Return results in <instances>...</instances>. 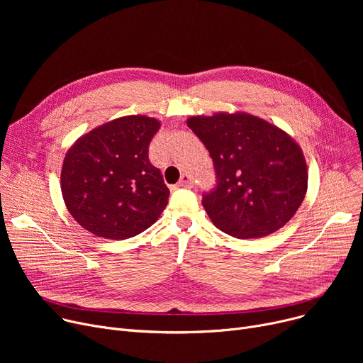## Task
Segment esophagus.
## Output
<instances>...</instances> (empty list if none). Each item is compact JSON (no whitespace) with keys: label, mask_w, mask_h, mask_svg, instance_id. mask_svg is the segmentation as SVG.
I'll list each match as a JSON object with an SVG mask.
<instances>
[{"label":"esophagus","mask_w":363,"mask_h":363,"mask_svg":"<svg viewBox=\"0 0 363 363\" xmlns=\"http://www.w3.org/2000/svg\"><path fill=\"white\" fill-rule=\"evenodd\" d=\"M193 185H194V181H193L191 175H188V174L181 175V179L177 184V186H179V188H191Z\"/></svg>","instance_id":"obj_1"}]
</instances>
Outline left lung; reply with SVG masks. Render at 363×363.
<instances>
[{
  "instance_id": "obj_1",
  "label": "left lung",
  "mask_w": 363,
  "mask_h": 363,
  "mask_svg": "<svg viewBox=\"0 0 363 363\" xmlns=\"http://www.w3.org/2000/svg\"><path fill=\"white\" fill-rule=\"evenodd\" d=\"M186 125L213 160L216 184L201 203L216 228L259 238L294 216L306 196L308 167L291 137L245 113L194 116Z\"/></svg>"
}]
</instances>
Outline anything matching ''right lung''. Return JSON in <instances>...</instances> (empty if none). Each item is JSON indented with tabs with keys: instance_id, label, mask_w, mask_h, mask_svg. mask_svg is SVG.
I'll return each instance as SVG.
<instances>
[{
	"instance_id": "obj_1",
	"label": "right lung",
	"mask_w": 363,
	"mask_h": 363,
	"mask_svg": "<svg viewBox=\"0 0 363 363\" xmlns=\"http://www.w3.org/2000/svg\"><path fill=\"white\" fill-rule=\"evenodd\" d=\"M160 123L147 116H125L81 137L62 167L67 211L97 237L125 240L145 231L169 200L160 169L148 147Z\"/></svg>"
}]
</instances>
